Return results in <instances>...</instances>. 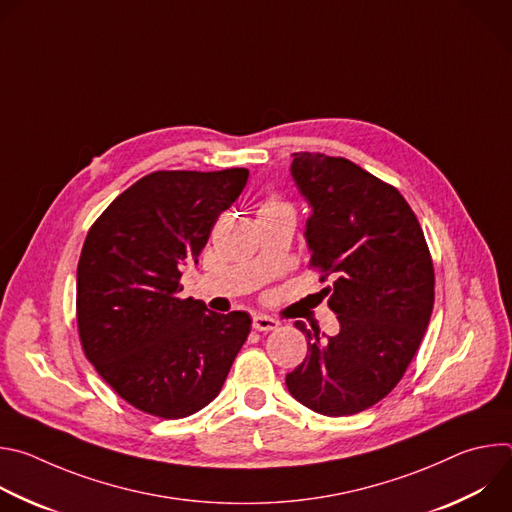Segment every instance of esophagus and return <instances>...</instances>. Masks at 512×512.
<instances>
[{
  "mask_svg": "<svg viewBox=\"0 0 512 512\" xmlns=\"http://www.w3.org/2000/svg\"><path fill=\"white\" fill-rule=\"evenodd\" d=\"M253 328L257 332H271V330H277L279 328V322L275 318H269V316H253Z\"/></svg>",
  "mask_w": 512,
  "mask_h": 512,
  "instance_id": "1",
  "label": "esophagus"
}]
</instances>
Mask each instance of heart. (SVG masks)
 I'll use <instances>...</instances> for the list:
<instances>
[{"label": "heart", "instance_id": "b5f03b06", "mask_svg": "<svg viewBox=\"0 0 512 512\" xmlns=\"http://www.w3.org/2000/svg\"><path fill=\"white\" fill-rule=\"evenodd\" d=\"M257 212H259V216L275 214V212H291V206H289L277 192L269 190V192L263 196V200H261Z\"/></svg>", "mask_w": 512, "mask_h": 512}]
</instances>
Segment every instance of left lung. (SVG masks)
<instances>
[{
  "label": "left lung",
  "mask_w": 512,
  "mask_h": 512,
  "mask_svg": "<svg viewBox=\"0 0 512 512\" xmlns=\"http://www.w3.org/2000/svg\"><path fill=\"white\" fill-rule=\"evenodd\" d=\"M312 206L306 239L340 332L296 322L308 356L285 377L302 405L330 417L385 399L413 360L435 298L429 247L401 192L346 158L296 152L291 164Z\"/></svg>",
  "instance_id": "left-lung-1"
}]
</instances>
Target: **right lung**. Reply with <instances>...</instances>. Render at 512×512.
<instances>
[{"label":"right lung","instance_id":"obj_1","mask_svg":"<svg viewBox=\"0 0 512 512\" xmlns=\"http://www.w3.org/2000/svg\"><path fill=\"white\" fill-rule=\"evenodd\" d=\"M249 170H158L121 192L87 233L77 267V326L85 356L135 409L182 419L221 393L245 344L247 312L214 314L180 298L218 214Z\"/></svg>","mask_w":512,"mask_h":512}]
</instances>
